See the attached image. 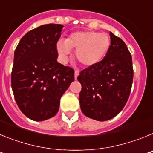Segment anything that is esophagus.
I'll return each mask as SVG.
<instances>
[{
	"instance_id": "obj_1",
	"label": "esophagus",
	"mask_w": 153,
	"mask_h": 153,
	"mask_svg": "<svg viewBox=\"0 0 153 153\" xmlns=\"http://www.w3.org/2000/svg\"><path fill=\"white\" fill-rule=\"evenodd\" d=\"M79 71L78 70H75V73H74V77H75V79H76V78H77L78 75H79Z\"/></svg>"
}]
</instances>
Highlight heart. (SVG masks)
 I'll return each instance as SVG.
<instances>
[{
    "instance_id": "b5f03b06",
    "label": "heart",
    "mask_w": 153,
    "mask_h": 153,
    "mask_svg": "<svg viewBox=\"0 0 153 153\" xmlns=\"http://www.w3.org/2000/svg\"><path fill=\"white\" fill-rule=\"evenodd\" d=\"M110 47V38L106 33L96 31H78L73 33L65 42L60 40L56 49L60 57L66 59L70 50L76 51V60L85 67L97 64L106 56Z\"/></svg>"
}]
</instances>
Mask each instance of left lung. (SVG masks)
Returning a JSON list of instances; mask_svg holds the SVG:
<instances>
[{
  "label": "left lung",
  "instance_id": "left-lung-1",
  "mask_svg": "<svg viewBox=\"0 0 153 153\" xmlns=\"http://www.w3.org/2000/svg\"><path fill=\"white\" fill-rule=\"evenodd\" d=\"M110 47L97 64L81 70L79 104L83 114L98 121L113 118L124 108L133 80L132 56L121 38L109 32Z\"/></svg>",
  "mask_w": 153,
  "mask_h": 153
}]
</instances>
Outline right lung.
<instances>
[{"label": "right lung", "instance_id": "right-lung-1", "mask_svg": "<svg viewBox=\"0 0 153 153\" xmlns=\"http://www.w3.org/2000/svg\"><path fill=\"white\" fill-rule=\"evenodd\" d=\"M61 24L31 30L14 51L11 87L19 109L27 117L43 121L54 117L60 100L74 80V70L56 60Z\"/></svg>", "mask_w": 153, "mask_h": 153}]
</instances>
